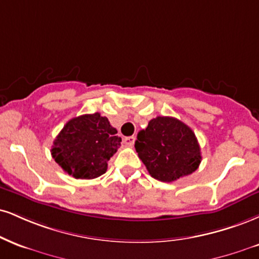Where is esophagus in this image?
<instances>
[{
  "mask_svg": "<svg viewBox=\"0 0 259 259\" xmlns=\"http://www.w3.org/2000/svg\"><path fill=\"white\" fill-rule=\"evenodd\" d=\"M124 143L127 147H133L134 143H135V136H127V138L124 139Z\"/></svg>",
  "mask_w": 259,
  "mask_h": 259,
  "instance_id": "1",
  "label": "esophagus"
}]
</instances>
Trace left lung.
<instances>
[{
	"label": "left lung",
	"mask_w": 259,
	"mask_h": 259,
	"mask_svg": "<svg viewBox=\"0 0 259 259\" xmlns=\"http://www.w3.org/2000/svg\"><path fill=\"white\" fill-rule=\"evenodd\" d=\"M135 148L149 175L161 182H172L191 175L201 161L195 134L174 117H157L138 134Z\"/></svg>",
	"instance_id": "obj_1"
}]
</instances>
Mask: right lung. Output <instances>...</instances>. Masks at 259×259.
I'll return each instance as SVG.
<instances>
[{
    "label": "right lung",
    "instance_id": "obj_1",
    "mask_svg": "<svg viewBox=\"0 0 259 259\" xmlns=\"http://www.w3.org/2000/svg\"><path fill=\"white\" fill-rule=\"evenodd\" d=\"M100 113L74 117L55 138L52 155L61 169L74 179L92 180L104 175L121 139Z\"/></svg>",
    "mask_w": 259,
    "mask_h": 259
}]
</instances>
